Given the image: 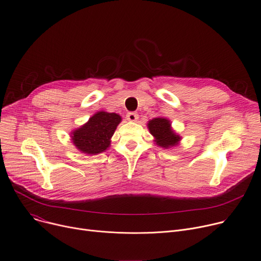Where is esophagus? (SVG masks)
Returning a JSON list of instances; mask_svg holds the SVG:
<instances>
[{
	"mask_svg": "<svg viewBox=\"0 0 261 261\" xmlns=\"http://www.w3.org/2000/svg\"><path fill=\"white\" fill-rule=\"evenodd\" d=\"M126 117H127V120L130 122H136L138 120V114L136 112H129V113H127Z\"/></svg>",
	"mask_w": 261,
	"mask_h": 261,
	"instance_id": "esophagus-1",
	"label": "esophagus"
}]
</instances>
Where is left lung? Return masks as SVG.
<instances>
[{
	"label": "left lung",
	"mask_w": 261,
	"mask_h": 261,
	"mask_svg": "<svg viewBox=\"0 0 261 261\" xmlns=\"http://www.w3.org/2000/svg\"><path fill=\"white\" fill-rule=\"evenodd\" d=\"M148 128L151 134L155 137L156 144L163 148H169L177 145L180 140L179 135H176L171 129L170 121L163 117H156L149 122Z\"/></svg>",
	"instance_id": "1"
}]
</instances>
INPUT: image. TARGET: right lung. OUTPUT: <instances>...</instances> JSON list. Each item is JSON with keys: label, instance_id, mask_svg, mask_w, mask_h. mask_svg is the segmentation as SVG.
Listing matches in <instances>:
<instances>
[{"label": "right lung", "instance_id": "add662e5", "mask_svg": "<svg viewBox=\"0 0 261 261\" xmlns=\"http://www.w3.org/2000/svg\"><path fill=\"white\" fill-rule=\"evenodd\" d=\"M121 121V116L116 113L100 111L91 116L85 125L73 132V143L83 153H102L109 147L110 138Z\"/></svg>", "mask_w": 261, "mask_h": 261}]
</instances>
